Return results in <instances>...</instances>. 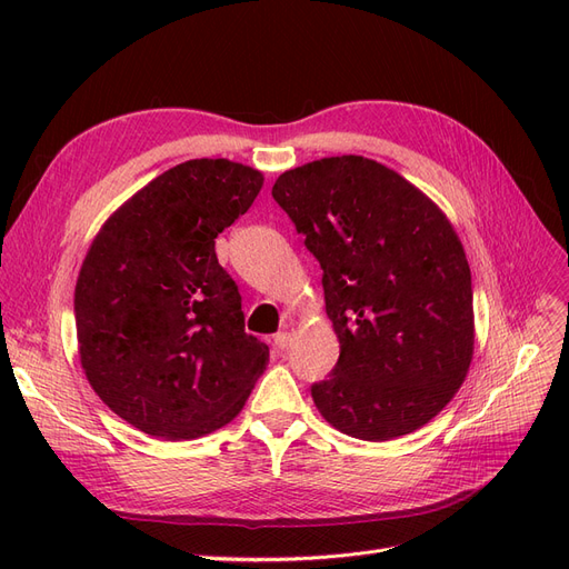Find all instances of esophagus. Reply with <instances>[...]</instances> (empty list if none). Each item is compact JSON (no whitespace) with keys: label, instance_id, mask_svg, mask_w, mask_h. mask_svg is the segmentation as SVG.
Here are the masks:
<instances>
[{"label":"esophagus","instance_id":"34e87169","mask_svg":"<svg viewBox=\"0 0 569 569\" xmlns=\"http://www.w3.org/2000/svg\"><path fill=\"white\" fill-rule=\"evenodd\" d=\"M272 341H274V347H278L280 351H284L289 343H291V335L289 332H278V335L272 337Z\"/></svg>","mask_w":569,"mask_h":569}]
</instances>
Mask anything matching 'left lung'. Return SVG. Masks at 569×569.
<instances>
[{"mask_svg":"<svg viewBox=\"0 0 569 569\" xmlns=\"http://www.w3.org/2000/svg\"><path fill=\"white\" fill-rule=\"evenodd\" d=\"M272 197L320 261L339 339L332 375L311 387L320 416L363 441L416 432L453 399L475 353L472 278L451 220L353 153L284 170Z\"/></svg>","mask_w":569,"mask_h":569,"instance_id":"obj_1","label":"left lung"}]
</instances>
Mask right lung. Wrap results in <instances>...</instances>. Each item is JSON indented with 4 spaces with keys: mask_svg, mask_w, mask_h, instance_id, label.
I'll return each instance as SVG.
<instances>
[{
    "mask_svg": "<svg viewBox=\"0 0 569 569\" xmlns=\"http://www.w3.org/2000/svg\"><path fill=\"white\" fill-rule=\"evenodd\" d=\"M261 187V170L237 161L178 163L120 203L84 253L80 366L99 399L144 435L184 441L226 427L268 366L216 256V237Z\"/></svg>",
    "mask_w": 569,
    "mask_h": 569,
    "instance_id": "right-lung-1",
    "label": "right lung"
}]
</instances>
